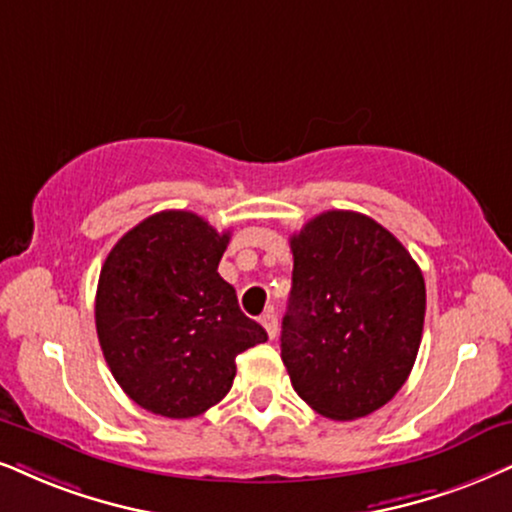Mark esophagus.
<instances>
[{"instance_id": "obj_1", "label": "esophagus", "mask_w": 512, "mask_h": 512, "mask_svg": "<svg viewBox=\"0 0 512 512\" xmlns=\"http://www.w3.org/2000/svg\"><path fill=\"white\" fill-rule=\"evenodd\" d=\"M260 323L264 326V331H267L269 338L274 340L276 333H278V319H276V314H274V312H264Z\"/></svg>"}]
</instances>
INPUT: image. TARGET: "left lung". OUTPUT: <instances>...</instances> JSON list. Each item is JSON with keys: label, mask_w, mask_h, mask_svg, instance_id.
Instances as JSON below:
<instances>
[{"label": "left lung", "mask_w": 512, "mask_h": 512, "mask_svg": "<svg viewBox=\"0 0 512 512\" xmlns=\"http://www.w3.org/2000/svg\"><path fill=\"white\" fill-rule=\"evenodd\" d=\"M293 288L281 359L295 392L333 420L385 406L409 378L423 338L425 281L375 219L328 210L290 236Z\"/></svg>", "instance_id": "8db88e82"}]
</instances>
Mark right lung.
I'll list each match as a JSON object with an SVG mask.
<instances>
[{
	"label": "right lung",
	"instance_id": "right-lung-1",
	"mask_svg": "<svg viewBox=\"0 0 512 512\" xmlns=\"http://www.w3.org/2000/svg\"><path fill=\"white\" fill-rule=\"evenodd\" d=\"M229 231L186 210L129 229L108 252L96 288V333L113 378L141 409L200 416L226 397L236 357L267 340L219 276Z\"/></svg>",
	"mask_w": 512,
	"mask_h": 512
}]
</instances>
